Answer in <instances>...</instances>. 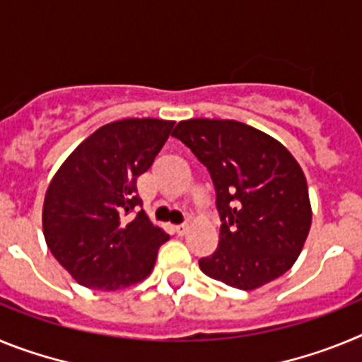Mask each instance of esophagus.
Instances as JSON below:
<instances>
[{
  "label": "esophagus",
  "instance_id": "esophagus-1",
  "mask_svg": "<svg viewBox=\"0 0 362 362\" xmlns=\"http://www.w3.org/2000/svg\"><path fill=\"white\" fill-rule=\"evenodd\" d=\"M174 232L177 233V235H185V233L188 232V225H177V226H174Z\"/></svg>",
  "mask_w": 362,
  "mask_h": 362
}]
</instances>
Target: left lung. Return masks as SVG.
Segmentation results:
<instances>
[{
    "instance_id": "1",
    "label": "left lung",
    "mask_w": 362,
    "mask_h": 362,
    "mask_svg": "<svg viewBox=\"0 0 362 362\" xmlns=\"http://www.w3.org/2000/svg\"><path fill=\"white\" fill-rule=\"evenodd\" d=\"M172 136L203 163L216 188L219 245L199 268L255 290L292 268L312 225L306 177L279 141L233 119H188Z\"/></svg>"
}]
</instances>
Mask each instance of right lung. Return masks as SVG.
<instances>
[{
  "label": "right lung",
  "mask_w": 362,
  "mask_h": 362,
  "mask_svg": "<svg viewBox=\"0 0 362 362\" xmlns=\"http://www.w3.org/2000/svg\"><path fill=\"white\" fill-rule=\"evenodd\" d=\"M174 121L121 119L95 130L70 153L45 194L47 246L70 276L92 290H119L152 272L168 241L137 196ZM130 213L134 218H129Z\"/></svg>",
  "instance_id": "right-lung-1"
}]
</instances>
